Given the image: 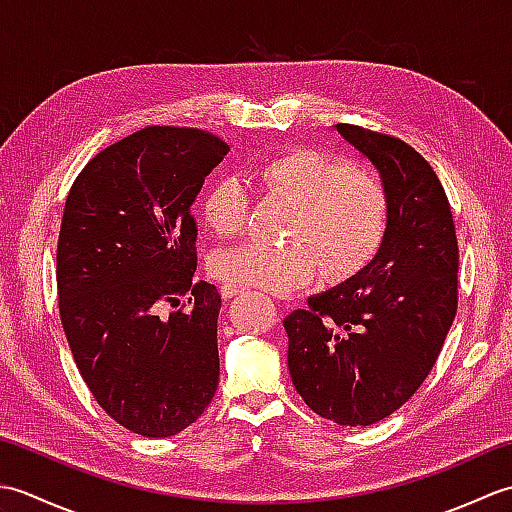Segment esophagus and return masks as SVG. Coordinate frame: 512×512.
I'll return each mask as SVG.
<instances>
[{
    "label": "esophagus",
    "instance_id": "esophagus-1",
    "mask_svg": "<svg viewBox=\"0 0 512 512\" xmlns=\"http://www.w3.org/2000/svg\"><path fill=\"white\" fill-rule=\"evenodd\" d=\"M239 292H242V286H237V284H224L222 286V297L224 299H233V297H237Z\"/></svg>",
    "mask_w": 512,
    "mask_h": 512
}]
</instances>
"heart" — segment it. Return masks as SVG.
Listing matches in <instances>:
<instances>
[{
	"instance_id": "b5f03b06",
	"label": "heart",
	"mask_w": 512,
	"mask_h": 512,
	"mask_svg": "<svg viewBox=\"0 0 512 512\" xmlns=\"http://www.w3.org/2000/svg\"><path fill=\"white\" fill-rule=\"evenodd\" d=\"M255 176L268 198L295 206L286 231L290 246L250 242L220 250L211 259L220 279L290 295L310 286L321 270L328 281L350 279L383 250L394 206L376 173L330 151L297 147L262 162ZM202 215L217 237L244 235L250 217L246 182L239 176L217 178L204 193Z\"/></svg>"
}]
</instances>
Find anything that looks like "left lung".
<instances>
[{
  "instance_id": "obj_1",
  "label": "left lung",
  "mask_w": 512,
  "mask_h": 512,
  "mask_svg": "<svg viewBox=\"0 0 512 512\" xmlns=\"http://www.w3.org/2000/svg\"><path fill=\"white\" fill-rule=\"evenodd\" d=\"M391 195L389 237L361 273L284 319L288 367L321 418L367 427L416 394L458 312L460 248L436 171L405 140L339 123Z\"/></svg>"
}]
</instances>
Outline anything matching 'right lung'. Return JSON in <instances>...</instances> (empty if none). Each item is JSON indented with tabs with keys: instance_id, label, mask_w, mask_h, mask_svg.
I'll return each mask as SVG.
<instances>
[{
	"instance_id": "add662e5",
	"label": "right lung",
	"mask_w": 512,
	"mask_h": 512,
	"mask_svg": "<svg viewBox=\"0 0 512 512\" xmlns=\"http://www.w3.org/2000/svg\"><path fill=\"white\" fill-rule=\"evenodd\" d=\"M226 151L204 129L151 125L99 151L65 200L57 244L65 339L94 400L138 436L187 429L220 380L222 297L193 281L191 204Z\"/></svg>"
}]
</instances>
